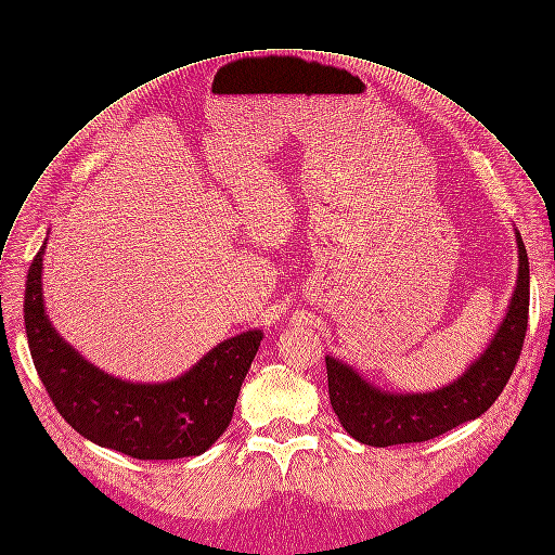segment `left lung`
<instances>
[{
	"label": "left lung",
	"mask_w": 555,
	"mask_h": 555,
	"mask_svg": "<svg viewBox=\"0 0 555 555\" xmlns=\"http://www.w3.org/2000/svg\"><path fill=\"white\" fill-rule=\"evenodd\" d=\"M518 281L508 310L487 350L451 384L428 392H390L365 382L352 365L325 357L332 411L350 437L367 447H392L426 441L460 424L485 415L504 390L529 323V258L520 232Z\"/></svg>",
	"instance_id": "obj_1"
}]
</instances>
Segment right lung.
Here are the masks:
<instances>
[{
	"mask_svg": "<svg viewBox=\"0 0 555 555\" xmlns=\"http://www.w3.org/2000/svg\"><path fill=\"white\" fill-rule=\"evenodd\" d=\"M42 249L26 276L24 325L35 371L57 413L102 449L135 460H180L205 453L225 433L263 332L220 341L188 373L163 384H133L100 371L66 344L49 321Z\"/></svg>",
	"mask_w": 555,
	"mask_h": 555,
	"instance_id": "add662e5",
	"label": "right lung"
}]
</instances>
